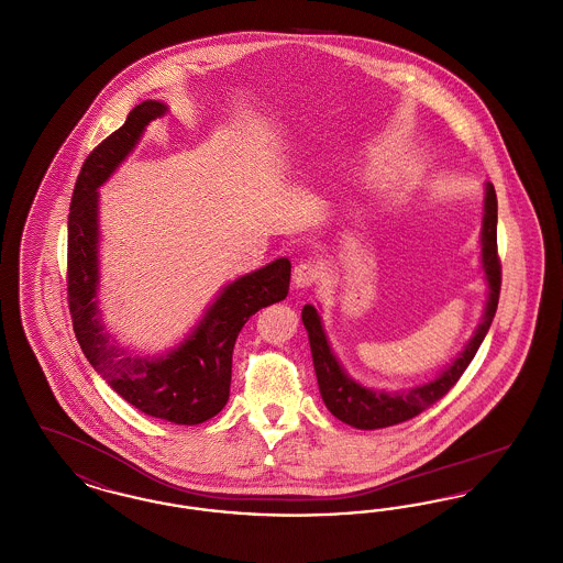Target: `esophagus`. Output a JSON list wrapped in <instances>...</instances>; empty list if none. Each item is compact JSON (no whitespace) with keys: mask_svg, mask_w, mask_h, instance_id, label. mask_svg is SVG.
<instances>
[{"mask_svg":"<svg viewBox=\"0 0 563 563\" xmlns=\"http://www.w3.org/2000/svg\"><path fill=\"white\" fill-rule=\"evenodd\" d=\"M321 278V268L317 262H301L294 269L295 289H310Z\"/></svg>","mask_w":563,"mask_h":563,"instance_id":"1","label":"esophagus"}]
</instances>
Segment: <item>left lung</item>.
Here are the masks:
<instances>
[{"instance_id": "1", "label": "left lung", "mask_w": 563, "mask_h": 563, "mask_svg": "<svg viewBox=\"0 0 563 563\" xmlns=\"http://www.w3.org/2000/svg\"><path fill=\"white\" fill-rule=\"evenodd\" d=\"M496 225H498V202H496V189L492 184H485V198H483L482 219V268L485 272L487 283V299L483 308L482 321L477 324L473 338L464 350L455 356L454 361L437 375L420 386H413L409 390H375L367 388L361 382L346 374L342 363L338 361L335 352L327 340V333L322 329L321 314L314 306L306 303L301 310V321L308 331L314 372L319 379L322 401L327 409L342 420L358 430L386 429L401 424L405 420L416 418L424 409H429L432 402L439 401L450 393V388L464 374L473 356L482 346L489 324L494 321L496 308H498V295H500V262H498V249H496Z\"/></svg>"}]
</instances>
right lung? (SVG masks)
Masks as SVG:
<instances>
[{
	"label": "right lung",
	"instance_id": "right-lung-1",
	"mask_svg": "<svg viewBox=\"0 0 563 563\" xmlns=\"http://www.w3.org/2000/svg\"><path fill=\"white\" fill-rule=\"evenodd\" d=\"M168 108L143 101L84 162L69 209L67 294L74 331L95 372L139 411L173 424H202L230 399L232 352L244 322L289 294L291 262L278 257L225 285L188 335L161 356H134L106 331L99 308V191Z\"/></svg>",
	"mask_w": 563,
	"mask_h": 563
}]
</instances>
